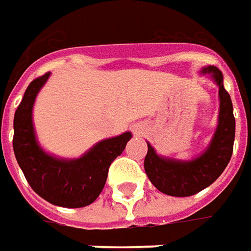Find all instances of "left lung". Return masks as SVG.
Wrapping results in <instances>:
<instances>
[{
	"instance_id": "1",
	"label": "left lung",
	"mask_w": 251,
	"mask_h": 251,
	"mask_svg": "<svg viewBox=\"0 0 251 251\" xmlns=\"http://www.w3.org/2000/svg\"><path fill=\"white\" fill-rule=\"evenodd\" d=\"M203 72L212 74L219 84L220 113L219 126L208 150L193 161L183 162L162 158L155 154L148 143L145 171L158 191L172 197H190L210 186L223 174L234 150L235 117L232 101L224 89L223 74L216 67H208Z\"/></svg>"
}]
</instances>
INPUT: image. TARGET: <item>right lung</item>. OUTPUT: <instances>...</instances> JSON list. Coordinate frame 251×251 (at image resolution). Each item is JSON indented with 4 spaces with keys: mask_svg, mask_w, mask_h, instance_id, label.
I'll return each mask as SVG.
<instances>
[{
    "mask_svg": "<svg viewBox=\"0 0 251 251\" xmlns=\"http://www.w3.org/2000/svg\"><path fill=\"white\" fill-rule=\"evenodd\" d=\"M49 72L30 83L13 120V151L31 188L53 205L83 208L96 201L106 183L112 161L123 153L131 132L97 143L77 160H58L38 146L32 127V105Z\"/></svg>",
    "mask_w": 251,
    "mask_h": 251,
    "instance_id": "obj_1",
    "label": "right lung"
}]
</instances>
